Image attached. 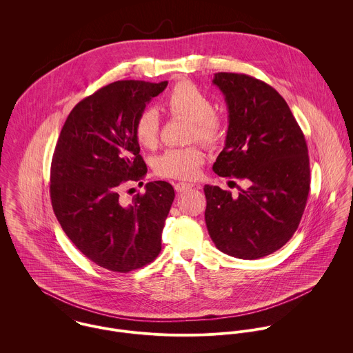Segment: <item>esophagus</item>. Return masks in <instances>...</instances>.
Returning <instances> with one entry per match:
<instances>
[{
	"instance_id": "obj_1",
	"label": "esophagus",
	"mask_w": 353,
	"mask_h": 353,
	"mask_svg": "<svg viewBox=\"0 0 353 353\" xmlns=\"http://www.w3.org/2000/svg\"><path fill=\"white\" fill-rule=\"evenodd\" d=\"M192 188H193L192 183H186V182H178V183H175V190H176L178 193H185V192H188V190L192 189Z\"/></svg>"
}]
</instances>
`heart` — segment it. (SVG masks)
<instances>
[{
    "label": "heart",
    "mask_w": 353,
    "mask_h": 353,
    "mask_svg": "<svg viewBox=\"0 0 353 353\" xmlns=\"http://www.w3.org/2000/svg\"><path fill=\"white\" fill-rule=\"evenodd\" d=\"M164 107L172 114L192 122V137L203 143H214L221 133L219 118L213 114L210 98L192 83L176 84L164 101ZM159 115L153 108H144L134 123V136L140 145L153 148L159 140ZM205 160L197 147L170 148L154 159L157 175L174 179H192L199 174Z\"/></svg>",
    "instance_id": "heart-1"
}]
</instances>
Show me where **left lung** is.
I'll list each match as a JSON object with an SVG mask.
<instances>
[{
  "label": "left lung",
  "instance_id": "left-lung-1",
  "mask_svg": "<svg viewBox=\"0 0 353 353\" xmlns=\"http://www.w3.org/2000/svg\"><path fill=\"white\" fill-rule=\"evenodd\" d=\"M212 83L228 107L225 145L213 171L249 188L232 199L205 185L206 228L220 252L256 259L283 248L299 227L310 192L307 144L287 101L266 83L225 72Z\"/></svg>",
  "mask_w": 353,
  "mask_h": 353
}]
</instances>
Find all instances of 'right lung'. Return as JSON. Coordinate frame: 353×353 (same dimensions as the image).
I'll return each instance as SVG.
<instances>
[{"label":"right lung","instance_id":"1","mask_svg":"<svg viewBox=\"0 0 353 353\" xmlns=\"http://www.w3.org/2000/svg\"><path fill=\"white\" fill-rule=\"evenodd\" d=\"M167 84L122 80L103 87L70 111L52 154L50 197L57 220L80 252L112 272L143 268L161 250L164 221L175 199L172 186L148 182L145 193L129 205L119 201V189L148 171L134 123Z\"/></svg>","mask_w":353,"mask_h":353}]
</instances>
